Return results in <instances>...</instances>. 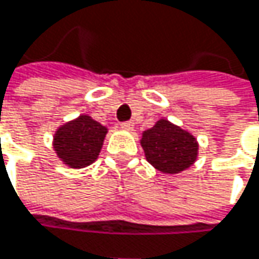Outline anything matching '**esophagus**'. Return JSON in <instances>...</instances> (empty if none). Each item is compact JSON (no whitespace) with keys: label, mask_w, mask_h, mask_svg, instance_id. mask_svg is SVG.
Listing matches in <instances>:
<instances>
[{"label":"esophagus","mask_w":259,"mask_h":259,"mask_svg":"<svg viewBox=\"0 0 259 259\" xmlns=\"http://www.w3.org/2000/svg\"><path fill=\"white\" fill-rule=\"evenodd\" d=\"M121 129L127 130V132H132V130H133V123H132V121H126V123H121Z\"/></svg>","instance_id":"34e87169"}]
</instances>
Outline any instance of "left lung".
<instances>
[{"label":"left lung","instance_id":"left-lung-1","mask_svg":"<svg viewBox=\"0 0 259 259\" xmlns=\"http://www.w3.org/2000/svg\"><path fill=\"white\" fill-rule=\"evenodd\" d=\"M141 147L147 162L162 174H179L189 169L196 162L199 150L190 132L166 118L157 120L151 129L142 132Z\"/></svg>","mask_w":259,"mask_h":259}]
</instances>
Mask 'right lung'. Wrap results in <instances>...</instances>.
<instances>
[{
    "label": "right lung",
    "instance_id": "right-lung-1",
    "mask_svg": "<svg viewBox=\"0 0 259 259\" xmlns=\"http://www.w3.org/2000/svg\"><path fill=\"white\" fill-rule=\"evenodd\" d=\"M108 127L82 114L55 130L52 147L66 166L80 169L97 160Z\"/></svg>",
    "mask_w": 259,
    "mask_h": 259
}]
</instances>
